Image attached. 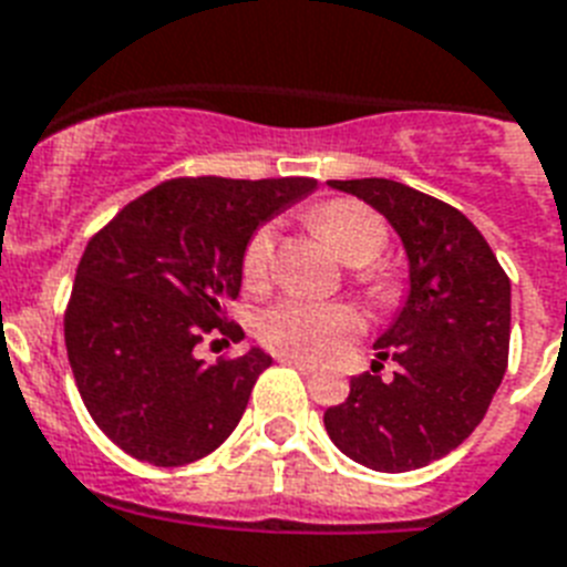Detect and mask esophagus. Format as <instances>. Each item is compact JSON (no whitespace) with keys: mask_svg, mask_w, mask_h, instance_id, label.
Returning a JSON list of instances; mask_svg holds the SVG:
<instances>
[{"mask_svg":"<svg viewBox=\"0 0 567 567\" xmlns=\"http://www.w3.org/2000/svg\"><path fill=\"white\" fill-rule=\"evenodd\" d=\"M279 363H288V367L299 370V372H302V375H315V372H317L315 363L302 361V358H297V355H279Z\"/></svg>","mask_w":567,"mask_h":567,"instance_id":"34e87169","label":"esophagus"}]
</instances>
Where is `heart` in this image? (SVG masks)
<instances>
[{
    "mask_svg": "<svg viewBox=\"0 0 567 567\" xmlns=\"http://www.w3.org/2000/svg\"><path fill=\"white\" fill-rule=\"evenodd\" d=\"M308 224L317 236H323L329 247L347 265H355V279L370 297L388 302L399 297L402 279L393 268L381 265L379 256L388 247L390 229L372 206L361 200H326L315 206ZM270 259H274V233L268 227L256 229L244 247V282L261 285L268 279ZM259 338L276 352H291L311 361L334 358L349 340L363 329V320L352 306L343 302H311V299H282L261 311Z\"/></svg>",
    "mask_w": 567,
    "mask_h": 567,
    "instance_id": "heart-1",
    "label": "heart"
}]
</instances>
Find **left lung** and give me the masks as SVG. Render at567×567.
Instances as JSON below:
<instances>
[{"mask_svg": "<svg viewBox=\"0 0 567 567\" xmlns=\"http://www.w3.org/2000/svg\"><path fill=\"white\" fill-rule=\"evenodd\" d=\"M361 197L399 233L411 265L402 311L375 340L390 381H349L347 402L323 413L331 443L375 472H411L445 457L489 411L509 358V276L454 206L384 177L329 179Z\"/></svg>", "mask_w": 567, "mask_h": 567, "instance_id": "8db88e82", "label": "left lung"}]
</instances>
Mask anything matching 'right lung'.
<instances>
[{
  "mask_svg": "<svg viewBox=\"0 0 567 567\" xmlns=\"http://www.w3.org/2000/svg\"><path fill=\"white\" fill-rule=\"evenodd\" d=\"M311 177L165 179L86 244L63 334L78 393L122 451L186 466L227 440L270 355L252 347L206 363V334L244 338L227 320L259 224L315 192Z\"/></svg>",
  "mask_w": 567,
  "mask_h": 567,
  "instance_id": "1",
  "label": "right lung"
}]
</instances>
